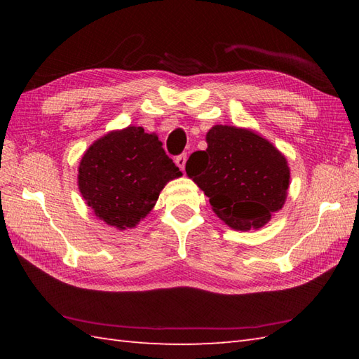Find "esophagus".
I'll return each instance as SVG.
<instances>
[{"label":"esophagus","instance_id":"1","mask_svg":"<svg viewBox=\"0 0 359 359\" xmlns=\"http://www.w3.org/2000/svg\"><path fill=\"white\" fill-rule=\"evenodd\" d=\"M175 165H177L182 171L185 170V165H187V154H180L175 157Z\"/></svg>","mask_w":359,"mask_h":359}]
</instances>
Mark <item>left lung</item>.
Instances as JSON below:
<instances>
[{
    "label": "left lung",
    "instance_id": "left-lung-1",
    "mask_svg": "<svg viewBox=\"0 0 359 359\" xmlns=\"http://www.w3.org/2000/svg\"><path fill=\"white\" fill-rule=\"evenodd\" d=\"M208 148L196 151L187 174L212 211L234 230L261 228L284 207L290 185L287 158L250 129L216 125L207 133Z\"/></svg>",
    "mask_w": 359,
    "mask_h": 359
}]
</instances>
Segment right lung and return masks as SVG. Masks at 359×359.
<instances>
[{"mask_svg": "<svg viewBox=\"0 0 359 359\" xmlns=\"http://www.w3.org/2000/svg\"><path fill=\"white\" fill-rule=\"evenodd\" d=\"M180 175L156 134L128 126L88 148L79 166V189L98 219L126 230L148 215L163 187Z\"/></svg>", "mask_w": 359, "mask_h": 359, "instance_id": "obj_1", "label": "right lung"}]
</instances>
